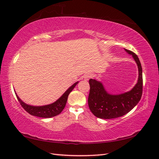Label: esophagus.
Returning <instances> with one entry per match:
<instances>
[{"label": "esophagus", "mask_w": 159, "mask_h": 159, "mask_svg": "<svg viewBox=\"0 0 159 159\" xmlns=\"http://www.w3.org/2000/svg\"><path fill=\"white\" fill-rule=\"evenodd\" d=\"M91 77V75L90 74V73H87V74H86V75H84V76H83V79H84V80H88L89 79H90Z\"/></svg>", "instance_id": "obj_1"}]
</instances>
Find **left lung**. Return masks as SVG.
Segmentation results:
<instances>
[{
    "instance_id": "8db88e82",
    "label": "left lung",
    "mask_w": 159,
    "mask_h": 159,
    "mask_svg": "<svg viewBox=\"0 0 159 159\" xmlns=\"http://www.w3.org/2000/svg\"><path fill=\"white\" fill-rule=\"evenodd\" d=\"M124 50L131 55L138 68L137 83L131 90L121 94L108 93L103 84L97 79L89 80L90 93L88 98L89 107L97 117L101 119L117 118L125 115L139 102L142 94V68L139 58L132 52Z\"/></svg>"
}]
</instances>
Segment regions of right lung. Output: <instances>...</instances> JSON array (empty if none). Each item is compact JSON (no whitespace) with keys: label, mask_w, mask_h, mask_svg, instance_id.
<instances>
[{"label":"right lung","mask_w":159,"mask_h":159,"mask_svg":"<svg viewBox=\"0 0 159 159\" xmlns=\"http://www.w3.org/2000/svg\"><path fill=\"white\" fill-rule=\"evenodd\" d=\"M78 83L79 81H77V82L71 85L65 91L64 94L58 99H57L55 102L46 105H42V106H35V105H31L25 103L19 98L16 92L15 93L20 104L21 105L23 109L27 112L29 113L30 115L39 117H43V118H49V117H52L56 116H58L62 112V111L65 107V105L66 104L69 94H70V92L73 90V89L76 87V85Z\"/></svg>","instance_id":"right-lung-1"}]
</instances>
